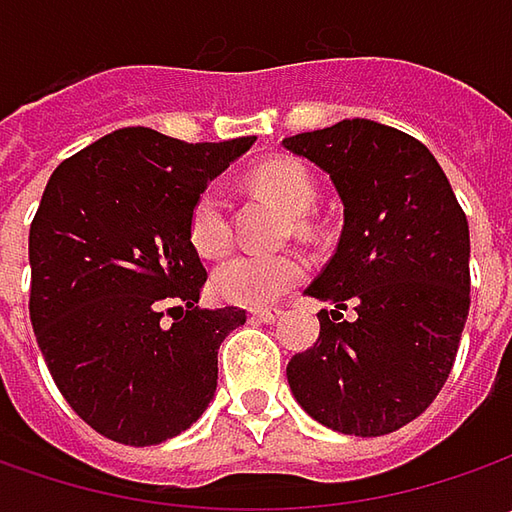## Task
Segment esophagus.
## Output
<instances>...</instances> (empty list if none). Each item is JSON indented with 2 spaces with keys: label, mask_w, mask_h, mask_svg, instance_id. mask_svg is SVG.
Returning a JSON list of instances; mask_svg holds the SVG:
<instances>
[{
  "label": "esophagus",
  "mask_w": 512,
  "mask_h": 512,
  "mask_svg": "<svg viewBox=\"0 0 512 512\" xmlns=\"http://www.w3.org/2000/svg\"><path fill=\"white\" fill-rule=\"evenodd\" d=\"M250 316L253 319H259V322H267V325H273V322H279L282 319V307H253L250 310Z\"/></svg>",
  "instance_id": "esophagus-1"
}]
</instances>
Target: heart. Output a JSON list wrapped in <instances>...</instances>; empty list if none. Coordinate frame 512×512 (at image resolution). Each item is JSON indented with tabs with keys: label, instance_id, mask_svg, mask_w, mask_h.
Segmentation results:
<instances>
[{
	"label": "heart",
	"instance_id": "obj_1",
	"mask_svg": "<svg viewBox=\"0 0 512 512\" xmlns=\"http://www.w3.org/2000/svg\"><path fill=\"white\" fill-rule=\"evenodd\" d=\"M250 182L290 216H305L316 202L310 173L293 159H270L253 170ZM187 236L190 245L207 259L222 256L230 247L225 187H202L190 205ZM305 273V262L296 253H239L213 270V290L233 305H267L299 285Z\"/></svg>",
	"mask_w": 512,
	"mask_h": 512
}]
</instances>
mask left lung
Returning a JSON list of instances; mask_svg holds the SVG:
<instances>
[{
	"instance_id": "1",
	"label": "left lung",
	"mask_w": 512,
	"mask_h": 512,
	"mask_svg": "<svg viewBox=\"0 0 512 512\" xmlns=\"http://www.w3.org/2000/svg\"><path fill=\"white\" fill-rule=\"evenodd\" d=\"M282 148L325 170L344 207L336 253L305 290L333 310H319V339L287 364L290 393L336 433H393L430 407L456 359L467 219L436 156L382 122L342 119Z\"/></svg>"
}]
</instances>
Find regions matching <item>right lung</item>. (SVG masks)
<instances>
[{
    "instance_id": "obj_1",
    "label": "right lung",
    "mask_w": 512,
    "mask_h": 512,
    "mask_svg": "<svg viewBox=\"0 0 512 512\" xmlns=\"http://www.w3.org/2000/svg\"><path fill=\"white\" fill-rule=\"evenodd\" d=\"M253 142L122 128L48 179L28 239L30 322L59 393L113 442H168L216 396L219 344L247 316L199 307L207 270L187 219Z\"/></svg>"
}]
</instances>
